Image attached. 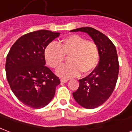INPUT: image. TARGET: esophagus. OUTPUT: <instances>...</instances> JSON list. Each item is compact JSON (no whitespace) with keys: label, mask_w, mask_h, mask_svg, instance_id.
I'll list each match as a JSON object with an SVG mask.
<instances>
[{"label":"esophagus","mask_w":132,"mask_h":132,"mask_svg":"<svg viewBox=\"0 0 132 132\" xmlns=\"http://www.w3.org/2000/svg\"><path fill=\"white\" fill-rule=\"evenodd\" d=\"M68 79H63V78H61V80H60V81H61V82H63V83H65V82H68Z\"/></svg>","instance_id":"obj_1"}]
</instances>
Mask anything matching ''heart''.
<instances>
[{"mask_svg": "<svg viewBox=\"0 0 132 132\" xmlns=\"http://www.w3.org/2000/svg\"><path fill=\"white\" fill-rule=\"evenodd\" d=\"M45 59L49 66L56 69L69 56V64L60 66L56 74L64 78L87 75L96 68L98 61V48L94 42L86 40L78 36L67 37L60 43H50L45 49Z\"/></svg>", "mask_w": 132, "mask_h": 132, "instance_id": "heart-1", "label": "heart"}]
</instances>
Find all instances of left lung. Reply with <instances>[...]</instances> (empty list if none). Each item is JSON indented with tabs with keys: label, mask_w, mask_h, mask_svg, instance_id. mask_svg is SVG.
<instances>
[{
	"label": "left lung",
	"mask_w": 132,
	"mask_h": 132,
	"mask_svg": "<svg viewBox=\"0 0 132 132\" xmlns=\"http://www.w3.org/2000/svg\"><path fill=\"white\" fill-rule=\"evenodd\" d=\"M81 31L90 36L98 48V66L89 76L79 80V87L73 93L80 106L93 109L108 99L116 87L119 73L116 48L108 37L91 27H82L71 32Z\"/></svg>",
	"instance_id": "8db88e82"
}]
</instances>
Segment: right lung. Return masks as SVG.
<instances>
[{"label":"right lung","mask_w":132,"mask_h":132,"mask_svg":"<svg viewBox=\"0 0 132 132\" xmlns=\"http://www.w3.org/2000/svg\"><path fill=\"white\" fill-rule=\"evenodd\" d=\"M60 36L47 30L25 34L12 46L5 63L7 80L19 101L31 108L46 106L60 80L45 66V49Z\"/></svg>","instance_id":"add662e5"}]
</instances>
